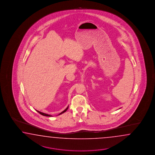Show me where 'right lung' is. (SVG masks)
Wrapping results in <instances>:
<instances>
[{
	"instance_id": "add662e5",
	"label": "right lung",
	"mask_w": 155,
	"mask_h": 155,
	"mask_svg": "<svg viewBox=\"0 0 155 155\" xmlns=\"http://www.w3.org/2000/svg\"><path fill=\"white\" fill-rule=\"evenodd\" d=\"M68 107H67V108H66L65 110H64V111H63L62 112H61L60 114H59V115H60L61 114H63L64 113H65L66 111L68 110ZM38 113H39V114H40L41 115H44V116H47V117H52V115H48V114H45V113H41V112H40V111H37Z\"/></svg>"
}]
</instances>
